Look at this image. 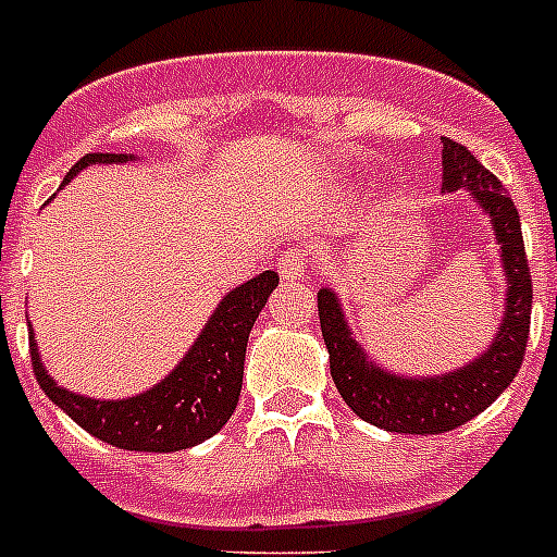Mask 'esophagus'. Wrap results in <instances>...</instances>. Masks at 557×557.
Here are the masks:
<instances>
[{"label":"esophagus","instance_id":"obj_1","mask_svg":"<svg viewBox=\"0 0 557 557\" xmlns=\"http://www.w3.org/2000/svg\"><path fill=\"white\" fill-rule=\"evenodd\" d=\"M311 263H314L311 251H300V248H292V251H286V255H280L277 271H280V277H283V280H300L302 274L311 269Z\"/></svg>","mask_w":557,"mask_h":557}]
</instances>
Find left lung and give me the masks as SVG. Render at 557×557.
<instances>
[{
	"label": "left lung",
	"instance_id": "obj_1",
	"mask_svg": "<svg viewBox=\"0 0 557 557\" xmlns=\"http://www.w3.org/2000/svg\"><path fill=\"white\" fill-rule=\"evenodd\" d=\"M443 188L458 191L469 188L492 216L498 234L504 271L509 280L506 292V318L492 349L458 372L432 377V381H406L381 372L366 360L351 341L341 306L329 288L318 294L320 332L329 349V369L341 397L366 423L400 432V435H441L463 426L474 414L504 395L515 381L527 355L529 314H532V271L523 248L521 216L512 197L498 176L486 171L467 146L443 137Z\"/></svg>",
	"mask_w": 557,
	"mask_h": 557
}]
</instances>
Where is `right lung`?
Instances as JSON below:
<instances>
[{
  "instance_id": "1",
  "label": "right lung",
  "mask_w": 557,
  "mask_h": 557,
  "mask_svg": "<svg viewBox=\"0 0 557 557\" xmlns=\"http://www.w3.org/2000/svg\"><path fill=\"white\" fill-rule=\"evenodd\" d=\"M125 160L128 153H85L65 180L90 162ZM277 271H263L246 286L234 288L208 320L183 363L146 395L128 400H90L59 388L39 363L34 332H28L36 381L67 418L111 446L128 451H180L197 446L216 435L237 409L248 334L269 294L277 288Z\"/></svg>"
}]
</instances>
